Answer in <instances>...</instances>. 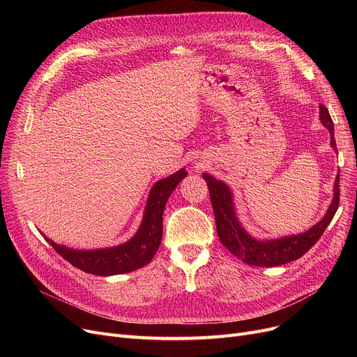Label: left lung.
<instances>
[{
	"label": "left lung",
	"instance_id": "1",
	"mask_svg": "<svg viewBox=\"0 0 357 357\" xmlns=\"http://www.w3.org/2000/svg\"><path fill=\"white\" fill-rule=\"evenodd\" d=\"M320 121L330 131V146L337 152L333 120L324 105H320ZM202 178L208 185L220 241L230 250V253L245 261V264L253 266L272 268L285 265L305 255L321 237L331 222L337 208H339L340 174H337L333 188L334 195L330 207L327 208L324 217L314 224L311 229L304 233L284 236L279 238H256L241 226L236 213V205L233 202L234 197L230 186L222 181L215 179L210 174H202Z\"/></svg>",
	"mask_w": 357,
	"mask_h": 357
}]
</instances>
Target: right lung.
Instances as JSON below:
<instances>
[{
  "mask_svg": "<svg viewBox=\"0 0 357 357\" xmlns=\"http://www.w3.org/2000/svg\"><path fill=\"white\" fill-rule=\"evenodd\" d=\"M188 175L185 167L171 176L158 181L149 192V198L144 207V214L140 222V227L136 234L127 240L123 245L105 248L79 250L58 245L49 237L45 238L50 243L52 248L58 252L70 265L86 273L98 276H111L133 272L146 266L153 259L162 241L163 222L162 215L165 205L175 191L178 183Z\"/></svg>",
  "mask_w": 357,
  "mask_h": 357,
  "instance_id": "add662e5",
  "label": "right lung"
}]
</instances>
